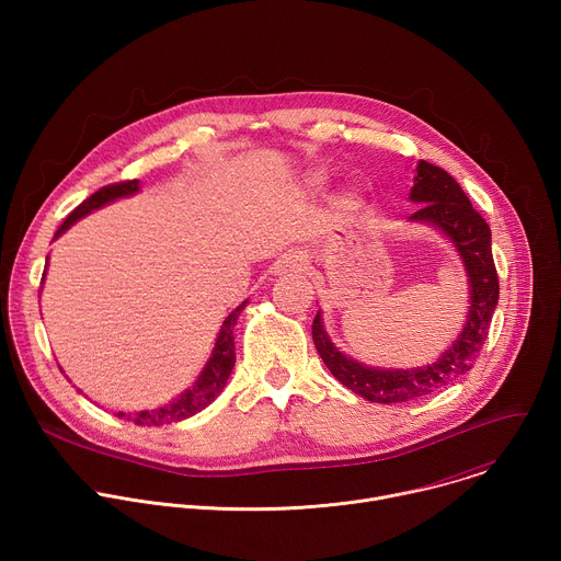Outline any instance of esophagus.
I'll return each mask as SVG.
<instances>
[{"label": "esophagus", "mask_w": 561, "mask_h": 561, "mask_svg": "<svg viewBox=\"0 0 561 561\" xmlns=\"http://www.w3.org/2000/svg\"><path fill=\"white\" fill-rule=\"evenodd\" d=\"M306 271V257L301 253H288L275 264V273H301Z\"/></svg>", "instance_id": "obj_1"}]
</instances>
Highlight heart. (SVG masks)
Returning <instances> with one entry per match:
<instances>
[{
  "label": "heart",
  "instance_id": "heart-1",
  "mask_svg": "<svg viewBox=\"0 0 561 561\" xmlns=\"http://www.w3.org/2000/svg\"><path fill=\"white\" fill-rule=\"evenodd\" d=\"M319 182H322V175H312V178H310V184H312V186H317ZM337 204H340L342 208H346V210H353V208H357V197H355L353 193H344V195H340Z\"/></svg>",
  "mask_w": 561,
  "mask_h": 561
}]
</instances>
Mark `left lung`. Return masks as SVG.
<instances>
[{
  "mask_svg": "<svg viewBox=\"0 0 561 561\" xmlns=\"http://www.w3.org/2000/svg\"><path fill=\"white\" fill-rule=\"evenodd\" d=\"M411 199L422 204L411 215V221H426L439 228L457 249L468 275L470 306L466 324L455 344L448 346L437 362L420 368H370L335 348L324 331L322 312H317L312 319V342L329 370L346 388L362 394L368 402L379 404L411 402V399L431 394L468 373L489 337V327L500 299V279L491 251V228L486 219L472 208L461 186L444 169L422 159L411 188Z\"/></svg>",
  "mask_w": 561,
  "mask_h": 561,
  "instance_id": "8db88e82",
  "label": "left lung"
}]
</instances>
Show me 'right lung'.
<instances>
[{
    "label": "right lung",
    "instance_id": "obj_1",
    "mask_svg": "<svg viewBox=\"0 0 561 561\" xmlns=\"http://www.w3.org/2000/svg\"><path fill=\"white\" fill-rule=\"evenodd\" d=\"M139 191V182L137 180H128V182H119V184H111V186H104L100 188L98 193H93L89 199H84L82 204H79L66 219L64 224L57 228L55 232V239L66 230L70 228L77 219H82L84 215L93 213L95 208L117 199V197H128V195H135ZM247 306L239 304L226 319L224 324L219 329V335H217V342H215V348H213V355L208 359V364L204 366L202 375L197 377L195 386L184 390L178 399H173L171 404L162 407V409H154V411H141V413H115L117 417H126L128 422L137 424V426H159V424H171V422H182L186 417H193L195 413L204 411L213 399L224 390L226 381H228V375L234 366V337H232V329L237 324V317L239 312H242V308Z\"/></svg>",
    "mask_w": 561,
    "mask_h": 561
}]
</instances>
